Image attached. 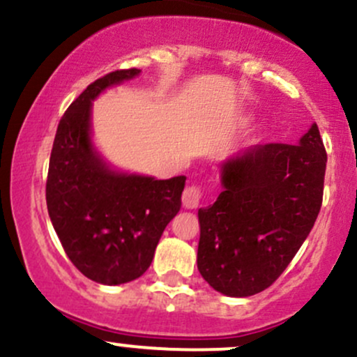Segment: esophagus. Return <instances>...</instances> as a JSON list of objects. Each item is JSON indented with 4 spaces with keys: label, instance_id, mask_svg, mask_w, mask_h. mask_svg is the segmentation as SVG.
Wrapping results in <instances>:
<instances>
[{
    "label": "esophagus",
    "instance_id": "34e87169",
    "mask_svg": "<svg viewBox=\"0 0 357 357\" xmlns=\"http://www.w3.org/2000/svg\"><path fill=\"white\" fill-rule=\"evenodd\" d=\"M202 197H203V191L198 185L186 186V190L183 191V205H185L186 208H197Z\"/></svg>",
    "mask_w": 357,
    "mask_h": 357
}]
</instances>
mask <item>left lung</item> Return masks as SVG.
Instances as JSON below:
<instances>
[{
    "instance_id": "1",
    "label": "left lung",
    "mask_w": 357,
    "mask_h": 357,
    "mask_svg": "<svg viewBox=\"0 0 357 357\" xmlns=\"http://www.w3.org/2000/svg\"><path fill=\"white\" fill-rule=\"evenodd\" d=\"M327 152L313 123L298 144H257L222 166L223 191L198 210V271L227 296L269 288L317 220Z\"/></svg>"
}]
</instances>
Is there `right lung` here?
<instances>
[{"instance_id": "add662e5", "label": "right lung", "mask_w": 357, "mask_h": 357, "mask_svg": "<svg viewBox=\"0 0 357 357\" xmlns=\"http://www.w3.org/2000/svg\"><path fill=\"white\" fill-rule=\"evenodd\" d=\"M139 74L135 68L113 70L70 103L47 174V210L66 254L86 278L109 287L147 271L164 229L181 208L186 181L116 172L93 147V100Z\"/></svg>"}]
</instances>
